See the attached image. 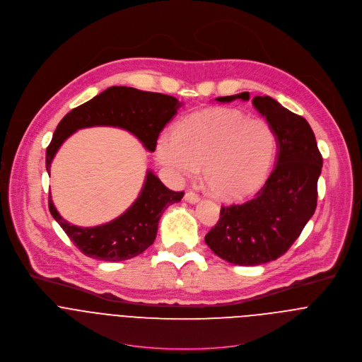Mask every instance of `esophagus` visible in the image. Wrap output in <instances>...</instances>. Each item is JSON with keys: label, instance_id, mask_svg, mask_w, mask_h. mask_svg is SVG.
<instances>
[{"label": "esophagus", "instance_id": "34e87169", "mask_svg": "<svg viewBox=\"0 0 362 362\" xmlns=\"http://www.w3.org/2000/svg\"><path fill=\"white\" fill-rule=\"evenodd\" d=\"M184 199L187 202H189V204H197L199 201V197L195 192H192V191H187L185 195H184Z\"/></svg>", "mask_w": 362, "mask_h": 362}]
</instances>
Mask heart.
I'll list each match as a JSON object with an SVG mask.
<instances>
[{
	"label": "heart",
	"mask_w": 362,
	"mask_h": 362,
	"mask_svg": "<svg viewBox=\"0 0 362 362\" xmlns=\"http://www.w3.org/2000/svg\"><path fill=\"white\" fill-rule=\"evenodd\" d=\"M273 129L232 109H211L181 120L157 143V160L177 178H204L219 198H240L267 177L276 156Z\"/></svg>",
	"instance_id": "obj_1"
}]
</instances>
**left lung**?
I'll use <instances>...</instances> for the list:
<instances>
[{
    "label": "left lung",
    "instance_id": "1",
    "mask_svg": "<svg viewBox=\"0 0 362 362\" xmlns=\"http://www.w3.org/2000/svg\"><path fill=\"white\" fill-rule=\"evenodd\" d=\"M249 100V92L216 98L229 103ZM255 109L266 117L277 140L276 167L247 201L221 208L205 242L221 259L256 266L284 255L317 206V181L322 157L307 120L270 96H255Z\"/></svg>",
    "mask_w": 362,
    "mask_h": 362
}]
</instances>
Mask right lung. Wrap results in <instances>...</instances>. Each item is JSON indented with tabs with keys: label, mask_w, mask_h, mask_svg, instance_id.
<instances>
[{
	"label": "right lung",
	"mask_w": 362,
	"mask_h": 362,
	"mask_svg": "<svg viewBox=\"0 0 362 362\" xmlns=\"http://www.w3.org/2000/svg\"><path fill=\"white\" fill-rule=\"evenodd\" d=\"M182 106L175 98L143 92L127 86H112L92 100L75 107L58 124L47 148V171L62 146L76 130L113 126L130 132L148 151H154L164 126ZM184 192L168 189L153 171H147L139 198L119 218L93 228L71 225L57 211L49 195V211L76 247L89 257L122 262L143 253L153 245L163 212L180 202Z\"/></svg>",
	"instance_id": "1"
}]
</instances>
